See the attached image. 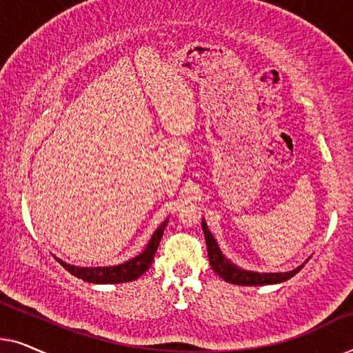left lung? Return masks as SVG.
Returning a JSON list of instances; mask_svg holds the SVG:
<instances>
[{
    "instance_id": "1",
    "label": "left lung",
    "mask_w": 353,
    "mask_h": 353,
    "mask_svg": "<svg viewBox=\"0 0 353 353\" xmlns=\"http://www.w3.org/2000/svg\"><path fill=\"white\" fill-rule=\"evenodd\" d=\"M202 231L205 234V243H207V254H209V262L214 272L219 274L220 278H223L225 281L231 284H238V286H263V284H276L283 283L286 279L292 278L294 274L301 272L303 268V263L301 267H297L292 272L286 273H257V272H248L236 267L234 263H231L228 259L221 254V250L216 244V241L212 233L207 228L205 221L202 220Z\"/></svg>"
}]
</instances>
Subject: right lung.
<instances>
[{
    "instance_id": "right-lung-1",
    "label": "right lung",
    "mask_w": 353,
    "mask_h": 353,
    "mask_svg": "<svg viewBox=\"0 0 353 353\" xmlns=\"http://www.w3.org/2000/svg\"><path fill=\"white\" fill-rule=\"evenodd\" d=\"M165 220L163 223L159 226V228L154 231L151 241H149L146 249L143 250L141 254L137 255V257L128 260V262L114 265V267H75V265L62 262L61 259H57L62 267H64L67 272L74 274V276L83 279L86 283H94V284H119V283H128L134 281L141 276L143 273H146L149 267H151L154 255L157 252L159 243H161V238L163 234V230L167 226Z\"/></svg>"
}]
</instances>
